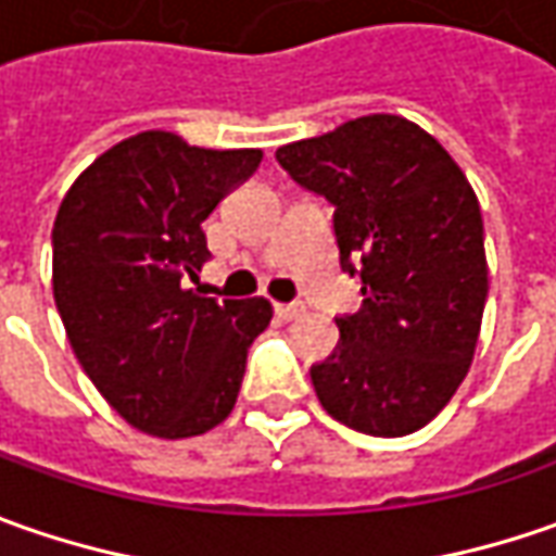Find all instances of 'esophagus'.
Wrapping results in <instances>:
<instances>
[{
  "mask_svg": "<svg viewBox=\"0 0 556 556\" xmlns=\"http://www.w3.org/2000/svg\"><path fill=\"white\" fill-rule=\"evenodd\" d=\"M306 312L303 303H275V315L278 318H285V321H293V318H300Z\"/></svg>",
  "mask_w": 556,
  "mask_h": 556,
  "instance_id": "1",
  "label": "esophagus"
}]
</instances>
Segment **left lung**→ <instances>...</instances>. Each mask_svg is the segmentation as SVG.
Instances as JSON below:
<instances>
[{
	"label": "left lung",
	"instance_id": "1",
	"mask_svg": "<svg viewBox=\"0 0 556 556\" xmlns=\"http://www.w3.org/2000/svg\"><path fill=\"white\" fill-rule=\"evenodd\" d=\"M275 161L331 203L340 268L362 281V309L333 318L340 340L309 368L321 408L368 437L415 433L455 395L480 337L489 268L473 188L433 136L390 114Z\"/></svg>",
	"mask_w": 556,
	"mask_h": 556
}]
</instances>
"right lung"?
<instances>
[{
  "label": "right lung",
  "instance_id": "1",
  "mask_svg": "<svg viewBox=\"0 0 556 556\" xmlns=\"http://www.w3.org/2000/svg\"><path fill=\"white\" fill-rule=\"evenodd\" d=\"M263 151H206L141 132L101 154L52 228L54 306L98 393L136 430L198 437L231 415L266 300L185 290L210 260L203 219Z\"/></svg>",
  "mask_w": 556,
  "mask_h": 556
}]
</instances>
